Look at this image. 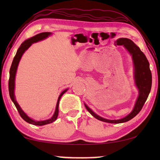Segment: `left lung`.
Returning <instances> with one entry per match:
<instances>
[{
    "mask_svg": "<svg viewBox=\"0 0 160 160\" xmlns=\"http://www.w3.org/2000/svg\"><path fill=\"white\" fill-rule=\"evenodd\" d=\"M116 44L117 45H123L132 56L134 65L135 82L138 90L139 95L132 112L126 117L118 119V120H109V119L102 118L93 112L92 109L85 104L87 110L94 118L99 121L110 123H124L134 118L142 109L150 92L152 87V73L150 69V64L145 55L142 52L140 48L136 44H135L131 39H127V38H120L116 40Z\"/></svg>",
    "mask_w": 160,
    "mask_h": 160,
    "instance_id": "left-lung-1",
    "label": "left lung"
}]
</instances>
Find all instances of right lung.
<instances>
[{"instance_id":"right-lung-1","label":"right lung","mask_w":160,"mask_h":160,"mask_svg":"<svg viewBox=\"0 0 160 160\" xmlns=\"http://www.w3.org/2000/svg\"><path fill=\"white\" fill-rule=\"evenodd\" d=\"M51 34V32H42V33H40V34L35 35V36L32 37V38H30V39L25 40V41L20 45V47H19V48L18 49L17 53H16L15 57H14V58H13L11 67H10V69L8 89H9V94H10V99H11L13 103H14L15 106L16 108H17V109L19 113H20L21 117L24 120L26 121V122L32 124V125H35V126H44V125H46V124L53 123V121H55L56 120V118H57L58 115L59 101H60V99L62 97V95H63V94L66 92L68 90V89L63 90V92H62L60 95H59L57 104H56L55 112H54V114L53 115L52 117L49 119H48V120H45V121H34V120H33V119H32L31 118H29V116L23 112L22 109L20 108V105L18 104V103L17 102V101H16L15 94H14L15 75H16V71H17V68H18L19 62H20L22 56V54L25 53V51L28 49V48L30 47V46L33 44V43L37 42L39 41H41V40L44 39Z\"/></svg>"}]
</instances>
